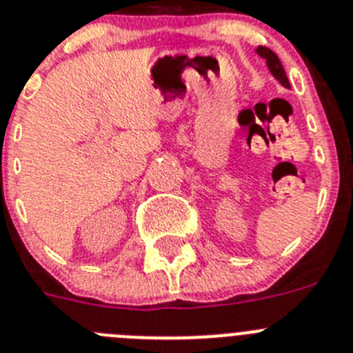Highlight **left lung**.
<instances>
[{
    "instance_id": "obj_1",
    "label": "left lung",
    "mask_w": 353,
    "mask_h": 353,
    "mask_svg": "<svg viewBox=\"0 0 353 353\" xmlns=\"http://www.w3.org/2000/svg\"><path fill=\"white\" fill-rule=\"evenodd\" d=\"M255 52H257V56L261 57V59L266 61V66H268V70H270L271 75H273L278 82L282 83L285 89H290V83H289V80H287L285 70H283L282 63H280V59H278L276 54H274L273 50H270L268 47H257V50Z\"/></svg>"
}]
</instances>
